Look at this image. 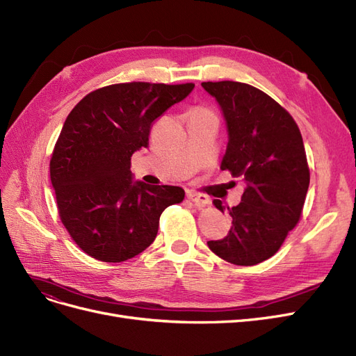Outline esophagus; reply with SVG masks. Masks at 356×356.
Masks as SVG:
<instances>
[{"label": "esophagus", "mask_w": 356, "mask_h": 356, "mask_svg": "<svg viewBox=\"0 0 356 356\" xmlns=\"http://www.w3.org/2000/svg\"><path fill=\"white\" fill-rule=\"evenodd\" d=\"M188 198L198 207V208H202L205 205L209 204V198L202 193H196V192H188Z\"/></svg>", "instance_id": "34e87169"}]
</instances>
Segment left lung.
Masks as SVG:
<instances>
[{"mask_svg":"<svg viewBox=\"0 0 356 356\" xmlns=\"http://www.w3.org/2000/svg\"><path fill=\"white\" fill-rule=\"evenodd\" d=\"M218 102L229 142L220 168L245 183L242 201L214 205L232 217L226 238L208 248L236 266H255L279 251L300 218L309 168L298 124L280 104L241 82H202Z\"/></svg>","mask_w":356,"mask_h":356,"instance_id":"obj_1","label":"left lung"}]
</instances>
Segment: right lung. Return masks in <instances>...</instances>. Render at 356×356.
Here are the masks:
<instances>
[{"label":"right lung","instance_id":"1","mask_svg":"<svg viewBox=\"0 0 356 356\" xmlns=\"http://www.w3.org/2000/svg\"><path fill=\"white\" fill-rule=\"evenodd\" d=\"M193 83L131 82L88 94L63 124L49 163L58 214L83 252L122 262L155 239L164 209L185 198L179 186L135 180L130 158L155 118L185 99Z\"/></svg>","mask_w":356,"mask_h":356}]
</instances>
